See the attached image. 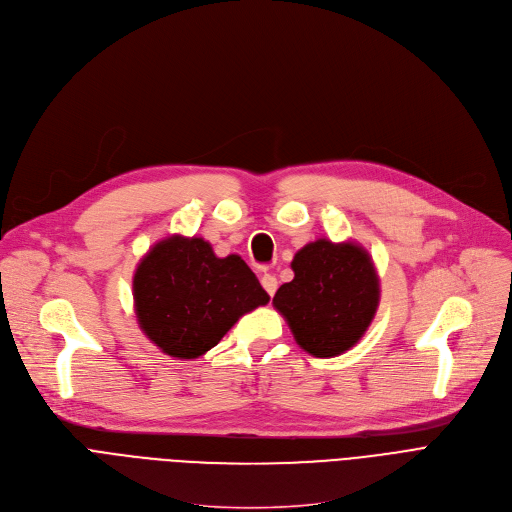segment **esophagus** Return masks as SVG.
Returning a JSON list of instances; mask_svg holds the SVG:
<instances>
[{"mask_svg": "<svg viewBox=\"0 0 512 512\" xmlns=\"http://www.w3.org/2000/svg\"><path fill=\"white\" fill-rule=\"evenodd\" d=\"M261 286H263V290H265L269 296H274L276 290H278V280H276V276L263 274V276H261Z\"/></svg>", "mask_w": 512, "mask_h": 512, "instance_id": "obj_1", "label": "esophagus"}]
</instances>
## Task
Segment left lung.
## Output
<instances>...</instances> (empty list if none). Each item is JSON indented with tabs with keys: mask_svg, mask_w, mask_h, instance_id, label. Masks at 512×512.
Wrapping results in <instances>:
<instances>
[{
	"mask_svg": "<svg viewBox=\"0 0 512 512\" xmlns=\"http://www.w3.org/2000/svg\"><path fill=\"white\" fill-rule=\"evenodd\" d=\"M294 280L282 284L274 306L284 315L296 344L315 358L354 348L377 313L381 288L366 249L319 238L292 259Z\"/></svg>",
	"mask_w": 512,
	"mask_h": 512,
	"instance_id": "left-lung-1",
	"label": "left lung"
}]
</instances>
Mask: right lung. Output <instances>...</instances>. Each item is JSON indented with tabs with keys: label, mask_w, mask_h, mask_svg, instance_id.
I'll return each instance as SVG.
<instances>
[{
	"label": "right lung",
	"mask_w": 512,
	"mask_h": 512,
	"mask_svg": "<svg viewBox=\"0 0 512 512\" xmlns=\"http://www.w3.org/2000/svg\"><path fill=\"white\" fill-rule=\"evenodd\" d=\"M133 302L150 342L168 356L191 360L212 350L269 296L238 255L220 259L203 238L173 234L138 263Z\"/></svg>",
	"instance_id": "obj_1"
}]
</instances>
